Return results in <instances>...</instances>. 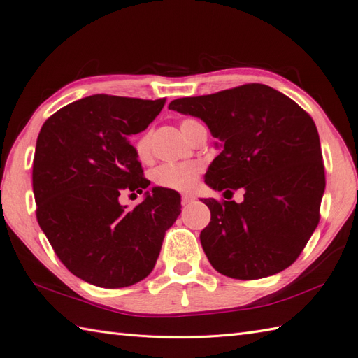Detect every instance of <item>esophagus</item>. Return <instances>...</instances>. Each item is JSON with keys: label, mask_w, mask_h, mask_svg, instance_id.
<instances>
[{"label": "esophagus", "mask_w": 358, "mask_h": 358, "mask_svg": "<svg viewBox=\"0 0 358 358\" xmlns=\"http://www.w3.org/2000/svg\"><path fill=\"white\" fill-rule=\"evenodd\" d=\"M196 197L193 194H182V205H188L192 203Z\"/></svg>", "instance_id": "34e87169"}]
</instances>
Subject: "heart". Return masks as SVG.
I'll use <instances>...</instances> for the list:
<instances>
[{
  "label": "heart",
  "instance_id": "obj_1",
  "mask_svg": "<svg viewBox=\"0 0 358 358\" xmlns=\"http://www.w3.org/2000/svg\"><path fill=\"white\" fill-rule=\"evenodd\" d=\"M197 125L201 124L194 121V119H185L180 124V130L187 138L189 130H193ZM134 148H136V155L141 161H147L150 155H152V136H150L148 131L141 134L136 144H134ZM201 171L202 166L197 162L166 164L157 166L153 171V180L157 187L178 189V192H188V189H192L197 184Z\"/></svg>",
  "mask_w": 358,
  "mask_h": 358
}]
</instances>
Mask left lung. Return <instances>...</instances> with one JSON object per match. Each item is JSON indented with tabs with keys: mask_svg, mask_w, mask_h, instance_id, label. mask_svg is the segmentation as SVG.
Returning <instances> with one entry per match:
<instances>
[{
	"mask_svg": "<svg viewBox=\"0 0 358 358\" xmlns=\"http://www.w3.org/2000/svg\"><path fill=\"white\" fill-rule=\"evenodd\" d=\"M169 108L199 117L219 139L220 153L206 170L205 184L216 192H245L241 203L203 201L211 222L201 243L213 268L254 280L292 265L319 224L324 193L320 139L311 116L264 84L179 98Z\"/></svg>",
	"mask_w": 358,
	"mask_h": 358,
	"instance_id": "obj_1",
	"label": "left lung"
}]
</instances>
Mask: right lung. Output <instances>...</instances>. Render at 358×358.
I'll return each mask as SVG.
<instances>
[{
	"instance_id": "1",
	"label": "right lung",
	"mask_w": 358,
	"mask_h": 358,
	"mask_svg": "<svg viewBox=\"0 0 358 358\" xmlns=\"http://www.w3.org/2000/svg\"><path fill=\"white\" fill-rule=\"evenodd\" d=\"M164 104L92 94L58 110L38 134V224L69 271L87 283L113 289L145 279L180 214V196L162 187L145 192L133 210L119 203L122 193L150 185L129 138Z\"/></svg>"
}]
</instances>
